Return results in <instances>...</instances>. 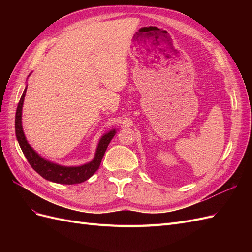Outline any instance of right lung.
Listing matches in <instances>:
<instances>
[{
    "label": "right lung",
    "instance_id": "right-lung-1",
    "mask_svg": "<svg viewBox=\"0 0 252 252\" xmlns=\"http://www.w3.org/2000/svg\"><path fill=\"white\" fill-rule=\"evenodd\" d=\"M26 89L27 88H25L24 93H23L17 107L16 135L23 154H24V156L26 157L30 166H32V168L44 179L55 182V183H59V184H66V185L79 184V183H82L84 181L88 180L90 177H93V174L98 169V167H100L105 151L107 149L108 144L110 143L111 139L113 138L114 134H116V130L113 129V130H111L110 132L106 133L104 136H102L100 143H98V146L95 152V157L93 162L83 166H79V167H65V166H60L57 164H53L51 162H48L46 159L42 158L32 148V146H30L25 139L24 132H23L22 107H23V102H24Z\"/></svg>",
    "mask_w": 252,
    "mask_h": 252
}]
</instances>
